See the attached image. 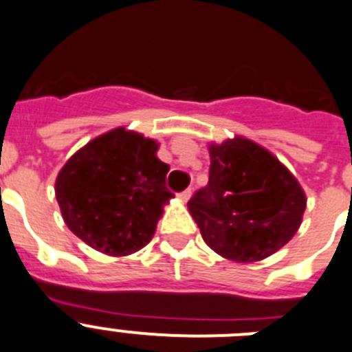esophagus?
I'll use <instances>...</instances> for the list:
<instances>
[{
    "label": "esophagus",
    "mask_w": 352,
    "mask_h": 352,
    "mask_svg": "<svg viewBox=\"0 0 352 352\" xmlns=\"http://www.w3.org/2000/svg\"><path fill=\"white\" fill-rule=\"evenodd\" d=\"M190 195H192V190H190V188H186V190H183L182 194H179V199H182L183 203H186V201L190 199Z\"/></svg>",
    "instance_id": "34e87169"
}]
</instances>
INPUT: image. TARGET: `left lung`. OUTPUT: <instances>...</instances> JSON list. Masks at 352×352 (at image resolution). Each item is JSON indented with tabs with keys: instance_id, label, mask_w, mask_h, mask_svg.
<instances>
[{
	"instance_id": "obj_1",
	"label": "left lung",
	"mask_w": 352,
	"mask_h": 352,
	"mask_svg": "<svg viewBox=\"0 0 352 352\" xmlns=\"http://www.w3.org/2000/svg\"><path fill=\"white\" fill-rule=\"evenodd\" d=\"M210 182L188 201L210 248L236 263L280 250L307 208L298 179L268 149L245 138L210 144Z\"/></svg>"
}]
</instances>
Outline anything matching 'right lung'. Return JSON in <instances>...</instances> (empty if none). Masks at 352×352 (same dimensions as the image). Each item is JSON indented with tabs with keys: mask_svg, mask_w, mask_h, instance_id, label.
Returning a JSON list of instances; mask_svg holds the SVG:
<instances>
[{
	"mask_svg": "<svg viewBox=\"0 0 352 352\" xmlns=\"http://www.w3.org/2000/svg\"><path fill=\"white\" fill-rule=\"evenodd\" d=\"M153 139L114 129L80 148L56 178V199L77 238L107 256H129L151 241L164 206L169 166Z\"/></svg>",
	"mask_w": 352,
	"mask_h": 352,
	"instance_id": "1",
	"label": "right lung"
}]
</instances>
